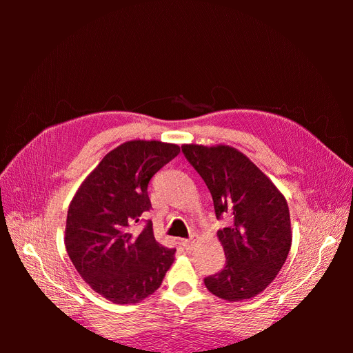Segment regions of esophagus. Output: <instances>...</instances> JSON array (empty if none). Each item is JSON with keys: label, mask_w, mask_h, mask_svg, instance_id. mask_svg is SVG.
<instances>
[{"label": "esophagus", "mask_w": 353, "mask_h": 353, "mask_svg": "<svg viewBox=\"0 0 353 353\" xmlns=\"http://www.w3.org/2000/svg\"><path fill=\"white\" fill-rule=\"evenodd\" d=\"M181 244H183V248L185 250H191V249H193V245H194V241L185 239V240H181Z\"/></svg>", "instance_id": "34e87169"}]
</instances>
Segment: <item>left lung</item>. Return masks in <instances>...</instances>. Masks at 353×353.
<instances>
[{
    "label": "left lung",
    "instance_id": "obj_1",
    "mask_svg": "<svg viewBox=\"0 0 353 353\" xmlns=\"http://www.w3.org/2000/svg\"><path fill=\"white\" fill-rule=\"evenodd\" d=\"M185 159L208 185L225 266L205 279L208 290L230 302L259 294L280 272L292 245L287 201L262 170L228 145H183Z\"/></svg>",
    "mask_w": 353,
    "mask_h": 353
}]
</instances>
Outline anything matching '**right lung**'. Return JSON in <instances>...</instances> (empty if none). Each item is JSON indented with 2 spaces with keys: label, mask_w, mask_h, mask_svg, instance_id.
<instances>
[{
  "label": "right lung",
  "mask_w": 353,
  "mask_h": 353,
  "mask_svg": "<svg viewBox=\"0 0 353 353\" xmlns=\"http://www.w3.org/2000/svg\"><path fill=\"white\" fill-rule=\"evenodd\" d=\"M179 147L160 141H128L103 157L74 194L66 221V250L94 292L113 303H138L154 293L174 262L175 249L159 244L148 219V183Z\"/></svg>",
  "instance_id": "add662e5"
}]
</instances>
